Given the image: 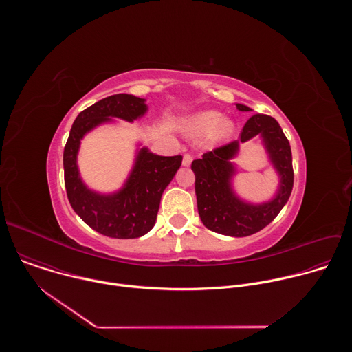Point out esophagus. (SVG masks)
<instances>
[{"label":"esophagus","mask_w":352,"mask_h":352,"mask_svg":"<svg viewBox=\"0 0 352 352\" xmlns=\"http://www.w3.org/2000/svg\"><path fill=\"white\" fill-rule=\"evenodd\" d=\"M192 156L190 155H184V159H182V166L184 167H189L190 163H192Z\"/></svg>","instance_id":"34e87169"}]
</instances>
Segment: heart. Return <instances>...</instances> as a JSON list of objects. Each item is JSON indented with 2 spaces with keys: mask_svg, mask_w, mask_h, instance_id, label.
Instances as JSON below:
<instances>
[{
  "mask_svg": "<svg viewBox=\"0 0 352 352\" xmlns=\"http://www.w3.org/2000/svg\"><path fill=\"white\" fill-rule=\"evenodd\" d=\"M185 132L192 136H204L209 133L212 143L228 139L234 132V124L228 118H221L217 111H204L190 117L185 122Z\"/></svg>",
  "mask_w": 352,
  "mask_h": 352,
  "instance_id": "b5f03b06",
  "label": "heart"
}]
</instances>
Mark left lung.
Segmentation results:
<instances>
[{
  "instance_id": "1",
  "label": "left lung",
  "mask_w": 352,
  "mask_h": 352,
  "mask_svg": "<svg viewBox=\"0 0 352 352\" xmlns=\"http://www.w3.org/2000/svg\"><path fill=\"white\" fill-rule=\"evenodd\" d=\"M239 111H250L236 104ZM261 134L270 160L279 174L280 184L276 196L265 204H249L232 190L230 179L234 168L230 160L236 155L239 143ZM197 212L206 228L230 236L252 235L270 224L288 202L294 185L292 155L289 142L278 122L269 116L255 114L242 128L238 140L217 147L192 162Z\"/></svg>"
}]
</instances>
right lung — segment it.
<instances>
[{"label":"right lung","instance_id":"1","mask_svg":"<svg viewBox=\"0 0 352 352\" xmlns=\"http://www.w3.org/2000/svg\"><path fill=\"white\" fill-rule=\"evenodd\" d=\"M146 100L132 94H113L83 110L75 120L64 148V179L75 213L106 236L139 238L153 228L164 189L181 167L182 156L164 157L142 147L124 186L109 195L89 189L80 178L76 159L82 138L111 118L132 122L147 111Z\"/></svg>","mask_w":352,"mask_h":352}]
</instances>
